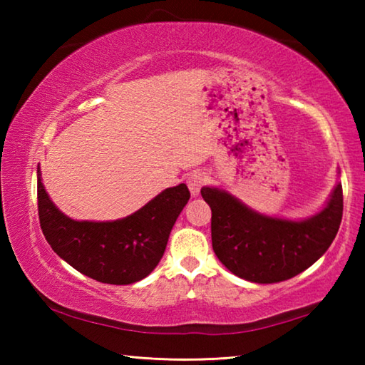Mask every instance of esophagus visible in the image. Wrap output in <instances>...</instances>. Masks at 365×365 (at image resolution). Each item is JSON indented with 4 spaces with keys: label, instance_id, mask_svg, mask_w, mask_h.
<instances>
[{
    "label": "esophagus",
    "instance_id": "esophagus-1",
    "mask_svg": "<svg viewBox=\"0 0 365 365\" xmlns=\"http://www.w3.org/2000/svg\"><path fill=\"white\" fill-rule=\"evenodd\" d=\"M206 180H207V177H206V174H202V172H193V174L187 178V185H188L191 196L200 195L202 185L206 183Z\"/></svg>",
    "mask_w": 365,
    "mask_h": 365
}]
</instances>
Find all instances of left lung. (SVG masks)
I'll use <instances>...</instances> for the list:
<instances>
[{
    "mask_svg": "<svg viewBox=\"0 0 365 365\" xmlns=\"http://www.w3.org/2000/svg\"><path fill=\"white\" fill-rule=\"evenodd\" d=\"M201 196L212 211L215 256L252 283H279L311 267L330 248L343 217L341 182L317 214L301 220L257 212L224 188L202 187Z\"/></svg>",
    "mask_w": 365,
    "mask_h": 365,
    "instance_id": "obj_1",
    "label": "left lung"
}]
</instances>
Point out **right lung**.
<instances>
[{"instance_id":"right-lung-1","label":"right lung","mask_w":365,"mask_h":365,"mask_svg":"<svg viewBox=\"0 0 365 365\" xmlns=\"http://www.w3.org/2000/svg\"><path fill=\"white\" fill-rule=\"evenodd\" d=\"M43 235L56 255L90 279L109 285L143 280L163 257L172 227L190 200L187 185L165 188L123 219L76 220L51 201L36 170Z\"/></svg>"}]
</instances>
